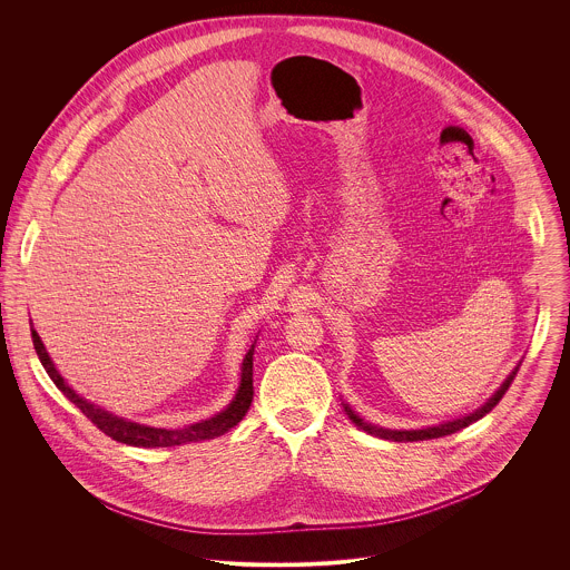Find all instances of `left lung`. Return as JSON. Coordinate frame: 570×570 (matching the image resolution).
Masks as SVG:
<instances>
[{
  "mask_svg": "<svg viewBox=\"0 0 570 570\" xmlns=\"http://www.w3.org/2000/svg\"><path fill=\"white\" fill-rule=\"evenodd\" d=\"M515 373H518V368L504 380V384L489 397L488 404L485 406L479 407L476 412H470L468 416H461V419H454V421H448V423H441V425H434V428H423V430H384V428H375V425H371V423H364L353 410L348 406H344L346 410V414L351 416V421L357 425V428H362L364 432H368V434H375V436H380V439H389V441H397V443H406V441H425V439H439V436H448V434H454V432H459V430H463V428H468L470 423H474V421H479V419H483L485 414H488L489 410H493L495 404L502 400V395L509 391V386H511V382H513V377H515Z\"/></svg>",
  "mask_w": 570,
  "mask_h": 570,
  "instance_id": "obj_1",
  "label": "left lung"
}]
</instances>
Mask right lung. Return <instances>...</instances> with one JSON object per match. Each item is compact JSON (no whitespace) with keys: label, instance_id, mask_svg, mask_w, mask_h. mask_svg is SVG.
I'll use <instances>...</instances> for the list:
<instances>
[{"label":"right lung","instance_id":"1","mask_svg":"<svg viewBox=\"0 0 570 570\" xmlns=\"http://www.w3.org/2000/svg\"><path fill=\"white\" fill-rule=\"evenodd\" d=\"M32 344L35 351L46 368V373L50 375V380L57 384V389L81 410L82 414L107 436H111L118 443H127V445H136V448H175V445H184V443H197V441H208L215 436L226 434L230 428H235L247 412V407L252 404V395H254V386H252V355H254V346L247 351L245 355L244 366H242V386L233 400V404L222 410L219 414L193 423V425H184L179 430H164V428H149V425H140L127 419H120L116 414H109L102 407L94 406L89 402H85L79 397L59 375V371L55 368V364L50 362L43 342L39 340L37 331L32 328Z\"/></svg>","mask_w":570,"mask_h":570}]
</instances>
